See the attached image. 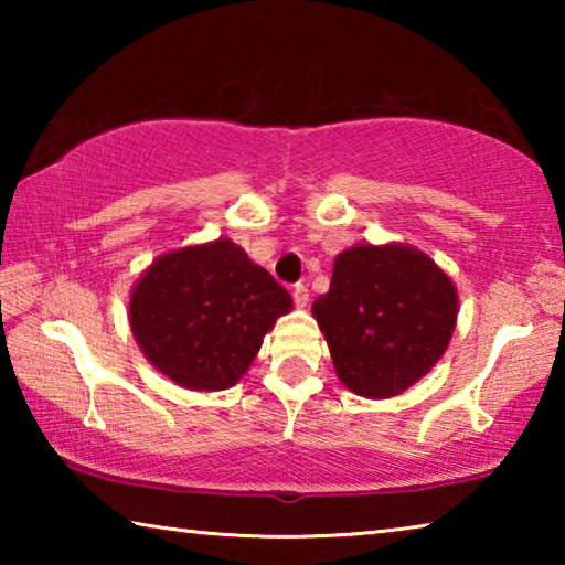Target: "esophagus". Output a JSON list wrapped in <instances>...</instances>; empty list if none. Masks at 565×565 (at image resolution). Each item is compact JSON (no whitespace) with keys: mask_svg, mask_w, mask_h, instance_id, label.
<instances>
[{"mask_svg":"<svg viewBox=\"0 0 565 565\" xmlns=\"http://www.w3.org/2000/svg\"><path fill=\"white\" fill-rule=\"evenodd\" d=\"M291 294H294V303L301 306V309L306 303H309V286H306V284H296Z\"/></svg>","mask_w":565,"mask_h":565,"instance_id":"1","label":"esophagus"}]
</instances>
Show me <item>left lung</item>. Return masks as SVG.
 Masks as SVG:
<instances>
[{
    "label": "left lung",
    "instance_id": "1",
    "mask_svg": "<svg viewBox=\"0 0 565 565\" xmlns=\"http://www.w3.org/2000/svg\"><path fill=\"white\" fill-rule=\"evenodd\" d=\"M339 379L353 394L388 398L428 374L456 327L448 276L408 246H353L333 262L311 306Z\"/></svg>",
    "mask_w": 565,
    "mask_h": 565
}]
</instances>
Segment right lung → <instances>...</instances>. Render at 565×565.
<instances>
[{
    "label": "right lung",
    "mask_w": 565,
    "mask_h": 565,
    "mask_svg": "<svg viewBox=\"0 0 565 565\" xmlns=\"http://www.w3.org/2000/svg\"><path fill=\"white\" fill-rule=\"evenodd\" d=\"M286 311L289 291L218 238L159 256L134 286L129 321L161 374L184 388L222 391L244 376Z\"/></svg>",
    "instance_id": "add662e5"
}]
</instances>
